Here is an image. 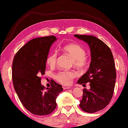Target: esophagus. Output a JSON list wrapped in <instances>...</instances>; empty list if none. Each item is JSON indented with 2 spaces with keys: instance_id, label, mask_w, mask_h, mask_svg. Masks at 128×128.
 <instances>
[{
  "instance_id": "34e87169",
  "label": "esophagus",
  "mask_w": 128,
  "mask_h": 128,
  "mask_svg": "<svg viewBox=\"0 0 128 128\" xmlns=\"http://www.w3.org/2000/svg\"><path fill=\"white\" fill-rule=\"evenodd\" d=\"M62 88H63L64 90H66V89H70V87H67V86H62Z\"/></svg>"
}]
</instances>
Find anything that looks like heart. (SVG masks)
<instances>
[{"mask_svg": "<svg viewBox=\"0 0 128 128\" xmlns=\"http://www.w3.org/2000/svg\"><path fill=\"white\" fill-rule=\"evenodd\" d=\"M62 52L69 54L73 59L72 63L78 68H83L88 62V58L86 54L85 49L76 44H68L60 48ZM58 61V53L56 52L50 53L46 58L47 64L50 67L56 66ZM77 76V73L73 70H62L58 72L55 75V79L59 83L64 85H69L72 80Z\"/></svg>", "mask_w": 128, "mask_h": 128, "instance_id": "1", "label": "heart"}]
</instances>
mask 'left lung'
<instances>
[{
	"mask_svg": "<svg viewBox=\"0 0 128 128\" xmlns=\"http://www.w3.org/2000/svg\"><path fill=\"white\" fill-rule=\"evenodd\" d=\"M88 44L91 60L89 69L78 81L90 89H83L79 106L83 111L93 113L102 110L109 104L113 96L116 79L114 58L109 47L102 40L93 36L74 35Z\"/></svg>",
	"mask_w": 128,
	"mask_h": 128,
	"instance_id": "obj_1",
	"label": "left lung"
}]
</instances>
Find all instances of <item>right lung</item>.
<instances>
[{
  "label": "right lung",
  "instance_id": "right-lung-1",
  "mask_svg": "<svg viewBox=\"0 0 128 128\" xmlns=\"http://www.w3.org/2000/svg\"><path fill=\"white\" fill-rule=\"evenodd\" d=\"M56 40L53 36L30 40L17 52L13 60L15 90L24 108L35 115L46 116L54 111L57 96L63 90L62 86L53 80L50 88L45 89L41 84L40 76L45 74L49 49Z\"/></svg>",
  "mask_w": 128,
  "mask_h": 128
}]
</instances>
